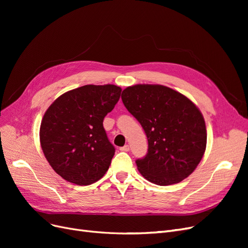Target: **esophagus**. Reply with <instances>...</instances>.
<instances>
[{
  "label": "esophagus",
  "mask_w": 248,
  "mask_h": 248,
  "mask_svg": "<svg viewBox=\"0 0 248 248\" xmlns=\"http://www.w3.org/2000/svg\"><path fill=\"white\" fill-rule=\"evenodd\" d=\"M120 151H123V152H128L129 151V146L128 145H125L123 147L120 148Z\"/></svg>",
  "instance_id": "34e87169"
}]
</instances>
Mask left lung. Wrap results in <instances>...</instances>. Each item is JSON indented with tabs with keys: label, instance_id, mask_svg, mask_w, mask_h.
<instances>
[{
	"label": "left lung",
	"instance_id": "obj_1",
	"mask_svg": "<svg viewBox=\"0 0 248 248\" xmlns=\"http://www.w3.org/2000/svg\"><path fill=\"white\" fill-rule=\"evenodd\" d=\"M125 108L148 139V153L136 163L148 181L166 186L181 182L205 153V120L191 100L161 85H136L122 92Z\"/></svg>",
	"mask_w": 248,
	"mask_h": 248
}]
</instances>
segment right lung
I'll list each match as a JSON object with an SVG mask.
<instances>
[{
	"mask_svg": "<svg viewBox=\"0 0 248 248\" xmlns=\"http://www.w3.org/2000/svg\"><path fill=\"white\" fill-rule=\"evenodd\" d=\"M122 89L87 85L57 98L40 125V144L50 167L66 181L90 185L101 179L115 155L103 128Z\"/></svg>",
	"mask_w": 248,
	"mask_h": 248,
	"instance_id": "right-lung-1",
	"label": "right lung"
}]
</instances>
